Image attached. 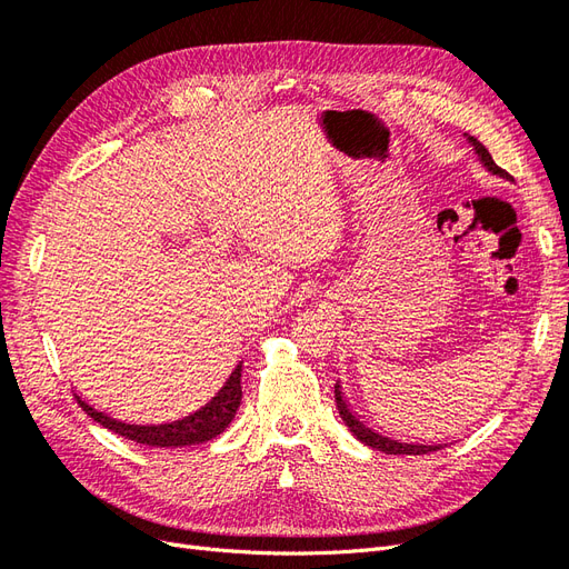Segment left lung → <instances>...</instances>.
I'll return each instance as SVG.
<instances>
[{
    "mask_svg": "<svg viewBox=\"0 0 569 569\" xmlns=\"http://www.w3.org/2000/svg\"><path fill=\"white\" fill-rule=\"evenodd\" d=\"M468 140H470V144L475 147V151H477V157L481 159V163L487 166V170H491V173L498 176V178L512 180L503 168H498V166L493 163L491 153H489V149H487L485 144L477 142L475 137H468ZM335 399H337L339 416H341L343 422H347V427L351 429L353 437H356L358 441H363L366 446H370V449H375V451H382V453H389V456H425V453H432V451H439V449H441V443H418V441H416V443H406V441H399V439L385 437L382 432H375L372 427H368L366 422H360V418L349 408L347 399H343V393H341V385H339V382L335 385Z\"/></svg>",
    "mask_w": 569,
    "mask_h": 569,
    "instance_id": "obj_1",
    "label": "left lung"
}]
</instances>
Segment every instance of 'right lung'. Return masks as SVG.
I'll return each mask as SVG.
<instances>
[{"label": "right lung", "mask_w": 569, "mask_h": 569, "mask_svg": "<svg viewBox=\"0 0 569 569\" xmlns=\"http://www.w3.org/2000/svg\"><path fill=\"white\" fill-rule=\"evenodd\" d=\"M76 399L92 420L104 425L120 437L144 446H157V449H178V446L211 441L220 432H226V427L232 422L239 403H242V366H237L232 370L226 387H222L201 410L166 425H130L126 420H116L107 416V412L92 408L88 401H82L80 396H76Z\"/></svg>", "instance_id": "right-lung-1"}]
</instances>
